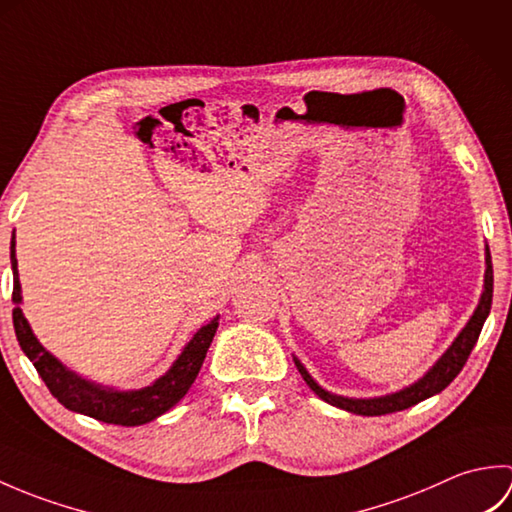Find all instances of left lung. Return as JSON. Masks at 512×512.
<instances>
[{"mask_svg":"<svg viewBox=\"0 0 512 512\" xmlns=\"http://www.w3.org/2000/svg\"><path fill=\"white\" fill-rule=\"evenodd\" d=\"M491 303H493V262H491V250L486 248V275H484V292L480 299V306L473 312L471 321L466 323V328L460 332L458 339L453 341V345L449 347L440 361L433 365L427 374H424L418 383H413L411 387L398 391V394H389L383 398H367V400H356V398H343L330 394V391L321 389L317 383H314L312 376L306 372L297 358L295 365L299 369V374L306 380L308 387L317 394L321 400L330 402L334 407H341L345 411L358 413V416H385V413H394V411H402L409 409L418 402L427 400L431 396L440 394L444 387L451 385V380L462 372V367L469 361V356L473 352V347L480 339V332L484 328V321L491 312Z\"/></svg>","mask_w":512,"mask_h":512,"instance_id":"left-lung-1","label":"left lung"}]
</instances>
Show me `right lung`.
<instances>
[{"mask_svg":"<svg viewBox=\"0 0 512 512\" xmlns=\"http://www.w3.org/2000/svg\"><path fill=\"white\" fill-rule=\"evenodd\" d=\"M10 264H13V323L17 341L21 345V350H24V354L32 361V365H35L43 383L50 389V394L57 398L65 409L83 413V416H90L107 424H118V427H138V424H145L162 416V413L169 411L184 394H187L204 363L206 350H209V345L213 341L217 319L220 317H215L211 323H206L204 328L198 330V334L193 336L189 345L184 347V352L178 356V361L173 363L169 372L158 378L154 385L138 391L103 389L72 374L70 369H65L57 358L43 350L41 343L35 339V334H32L24 312L19 308L21 288L17 275L15 235L13 242H10Z\"/></svg>","mask_w":512,"mask_h":512,"instance_id":"add662e5","label":"right lung"}]
</instances>
